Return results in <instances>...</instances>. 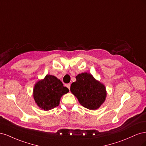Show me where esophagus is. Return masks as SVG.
Segmentation results:
<instances>
[{
    "label": "esophagus",
    "instance_id": "34e87169",
    "mask_svg": "<svg viewBox=\"0 0 146 146\" xmlns=\"http://www.w3.org/2000/svg\"><path fill=\"white\" fill-rule=\"evenodd\" d=\"M70 86H71V85H70V84H67V85H66L67 87L69 89V90H70Z\"/></svg>",
    "mask_w": 146,
    "mask_h": 146
}]
</instances>
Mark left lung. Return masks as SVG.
Returning a JSON list of instances; mask_svg holds the SVG:
<instances>
[{"label":"left lung","instance_id":"1","mask_svg":"<svg viewBox=\"0 0 146 146\" xmlns=\"http://www.w3.org/2000/svg\"><path fill=\"white\" fill-rule=\"evenodd\" d=\"M70 91L83 107L89 110L98 109L104 102L107 92L104 84L96 80L90 73H82L76 76Z\"/></svg>","mask_w":146,"mask_h":146}]
</instances>
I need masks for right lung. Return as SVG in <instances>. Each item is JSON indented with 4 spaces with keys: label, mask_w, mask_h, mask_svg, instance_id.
Masks as SVG:
<instances>
[{
    "label": "right lung",
    "mask_w": 146,
    "mask_h": 146,
    "mask_svg": "<svg viewBox=\"0 0 146 146\" xmlns=\"http://www.w3.org/2000/svg\"><path fill=\"white\" fill-rule=\"evenodd\" d=\"M69 90L54 76L47 74L44 79L35 84L33 98L41 109L45 111L53 109L59 104L60 99Z\"/></svg>",
    "instance_id": "1"
}]
</instances>
